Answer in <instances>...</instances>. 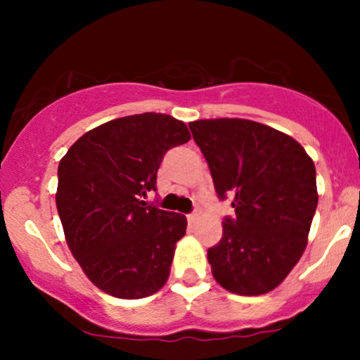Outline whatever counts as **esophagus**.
I'll list each match as a JSON object with an SVG mask.
<instances>
[{
  "mask_svg": "<svg viewBox=\"0 0 360 360\" xmlns=\"http://www.w3.org/2000/svg\"><path fill=\"white\" fill-rule=\"evenodd\" d=\"M198 218H200V213H191V214H188V221L189 223H194L198 220Z\"/></svg>",
  "mask_w": 360,
  "mask_h": 360,
  "instance_id": "1",
  "label": "esophagus"
}]
</instances>
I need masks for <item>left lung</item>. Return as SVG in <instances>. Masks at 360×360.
Here are the masks:
<instances>
[{
	"label": "left lung",
	"mask_w": 360,
	"mask_h": 360,
	"mask_svg": "<svg viewBox=\"0 0 360 360\" xmlns=\"http://www.w3.org/2000/svg\"><path fill=\"white\" fill-rule=\"evenodd\" d=\"M189 128L218 196L235 208L208 249L213 278L235 295H266L307 249L318 205L313 159L292 137L252 120H196Z\"/></svg>",
	"instance_id": "8db88e82"
}]
</instances>
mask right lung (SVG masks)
<instances>
[{"mask_svg": "<svg viewBox=\"0 0 360 360\" xmlns=\"http://www.w3.org/2000/svg\"><path fill=\"white\" fill-rule=\"evenodd\" d=\"M191 139L164 113L115 118L86 131L59 162L56 205L65 242L106 295L139 300L167 283L184 214L147 206L169 148Z\"/></svg>", "mask_w": 360, "mask_h": 360, "instance_id": "1", "label": "right lung"}]
</instances>
